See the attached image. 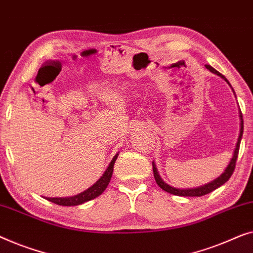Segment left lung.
Returning <instances> with one entry per match:
<instances>
[{
  "mask_svg": "<svg viewBox=\"0 0 253 253\" xmlns=\"http://www.w3.org/2000/svg\"><path fill=\"white\" fill-rule=\"evenodd\" d=\"M207 69H209L211 73H213V74L220 76L221 79H224L225 81L229 84V82L227 81V79L225 78L224 75L220 74L218 71H215L213 67H211L210 65H206ZM230 85V84H229ZM234 91V90H233ZM240 119H241V129H240V135H239V139H237V142H236V147L234 149V154H233V157L232 160H230V162L228 166H227L226 170L224 171V173H221L219 175L218 178H215L213 181L209 182L207 185H203L201 186V187H196V188H188V189H179V188H174L172 187V186L168 185L167 182L163 181V179L160 177L159 172H157V169L155 167V163L153 162V172H154V178H155V180L157 182V185L160 186L161 188L163 190H166V192L170 193V194H173V195H177V196H203L206 195V194L211 193L212 190L217 189L218 187H220L221 185H224L225 182L228 180V179L232 177L234 169H235V166H236V160H237V155H239V151H240V144H241V139H242V135H243V116H242V113L240 111Z\"/></svg>",
  "mask_w": 253,
  "mask_h": 253,
  "instance_id": "1",
  "label": "left lung"
}]
</instances>
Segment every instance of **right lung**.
<instances>
[{"instance_id":"add662e5","label":"right lung","mask_w":253,"mask_h":253,"mask_svg":"<svg viewBox=\"0 0 253 253\" xmlns=\"http://www.w3.org/2000/svg\"><path fill=\"white\" fill-rule=\"evenodd\" d=\"M119 154L113 157L112 162L109 163V166L106 171L104 172V174L101 175L99 180H98L96 184H93L90 188H87L84 192L78 194V195L74 196H69V197H45L47 201L52 202L54 204H58V206H64V207H73V206H80V204L85 203L87 201H91L93 199H96L97 196L101 195L104 193V190L107 188V186L111 181L112 174H113V170H114V164L115 161L118 159Z\"/></svg>"}]
</instances>
